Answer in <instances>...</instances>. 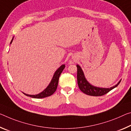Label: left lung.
<instances>
[{
    "label": "left lung",
    "instance_id": "left-lung-1",
    "mask_svg": "<svg viewBox=\"0 0 131 131\" xmlns=\"http://www.w3.org/2000/svg\"><path fill=\"white\" fill-rule=\"evenodd\" d=\"M77 68H78V72H77V79H78V84L80 90L83 93H85L86 94L92 96H101L103 95L110 91L113 90V89L116 88L119 83L121 82V80H120L118 82L117 84L110 88H99L90 84L85 78L84 72L83 71L82 68L79 65H77Z\"/></svg>",
    "mask_w": 131,
    "mask_h": 131
}]
</instances>
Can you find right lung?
Wrapping results in <instances>:
<instances>
[{
    "mask_svg": "<svg viewBox=\"0 0 131 131\" xmlns=\"http://www.w3.org/2000/svg\"><path fill=\"white\" fill-rule=\"evenodd\" d=\"M13 38L14 37H13V38H12L11 42H10V44H11L12 42H13ZM65 67V65L63 64V65H62L57 70H56L55 72L54 73V74H53V76L52 77V80L51 81V82L49 83V84H48V86L47 87V88L44 89L42 92H41L38 94H35V95L27 94L23 92V93L25 95H27V96L31 97H32V98H34V99H42V98H45V97L50 96V95H51L52 94H53V93H55L56 90H57L59 76L61 75V74L62 72V71H63V70L64 69Z\"/></svg>",
    "mask_w": 131,
    "mask_h": 131,
    "instance_id": "obj_1",
    "label": "right lung"
}]
</instances>
